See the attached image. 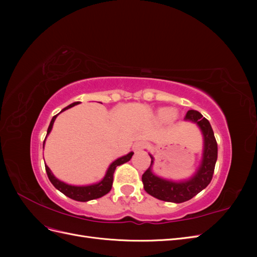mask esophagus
<instances>
[{"label":"esophagus","instance_id":"34e87169","mask_svg":"<svg viewBox=\"0 0 257 257\" xmlns=\"http://www.w3.org/2000/svg\"><path fill=\"white\" fill-rule=\"evenodd\" d=\"M147 148H148V144H147V143L139 142V143H137V144L134 145L133 149H134L136 152H139V151H142V150H144V149H147Z\"/></svg>","mask_w":257,"mask_h":257}]
</instances>
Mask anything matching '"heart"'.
Listing matches in <instances>:
<instances>
[{
  "label": "heart",
  "instance_id": "b5f03b06",
  "mask_svg": "<svg viewBox=\"0 0 257 257\" xmlns=\"http://www.w3.org/2000/svg\"><path fill=\"white\" fill-rule=\"evenodd\" d=\"M175 111L170 108H162L158 111V119L161 122H167L169 120H173L175 118Z\"/></svg>",
  "mask_w": 257,
  "mask_h": 257
}]
</instances>
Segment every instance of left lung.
<instances>
[{
  "label": "left lung",
  "instance_id": "left-lung-1",
  "mask_svg": "<svg viewBox=\"0 0 257 257\" xmlns=\"http://www.w3.org/2000/svg\"><path fill=\"white\" fill-rule=\"evenodd\" d=\"M184 119L196 123L204 136L203 161H201L196 174L188 181L174 182L165 180L152 173L153 158L150 155L151 164L142 178L144 189L148 194L160 200L176 204L190 200L207 188V185L212 180L217 159V144L209 121L196 110H189Z\"/></svg>",
  "mask_w": 257,
  "mask_h": 257
}]
</instances>
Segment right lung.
<instances>
[{
  "label": "right lung",
  "instance_id": "1",
  "mask_svg": "<svg viewBox=\"0 0 257 257\" xmlns=\"http://www.w3.org/2000/svg\"><path fill=\"white\" fill-rule=\"evenodd\" d=\"M78 104H79V102H75V103H73L71 105H68L67 107L64 108V109H62L61 112L68 109V108H72L75 105H78ZM58 114L54 115L53 118H52V120H51V122L49 124L48 131H47V135L51 132L53 122H54V120H56ZM47 135H46V137H47ZM44 145H45V141H44V144H43V148H44ZM133 154H134V152H130L128 154L124 155V157L119 158L118 160H115L114 162H112L111 164H110V166H109V168H108L105 177L103 178V180L99 181L98 183L91 184V185L75 186V185L66 184L64 182L60 181L59 179H57L56 177H54L53 174L51 173V170L49 169V167L46 165V164H45V168H46V173H47V176L49 178L50 182L53 184V186L57 190H59L61 193H63L64 195H66L67 197L72 198L74 200H77V201H88V200H92V199H96V198L102 197V196L106 195V194L111 190L112 181H113V173H114L116 166L122 165V164H124V163L128 162L131 160V158L133 157Z\"/></svg>",
  "mask_w": 257,
  "mask_h": 257
}]
</instances>
